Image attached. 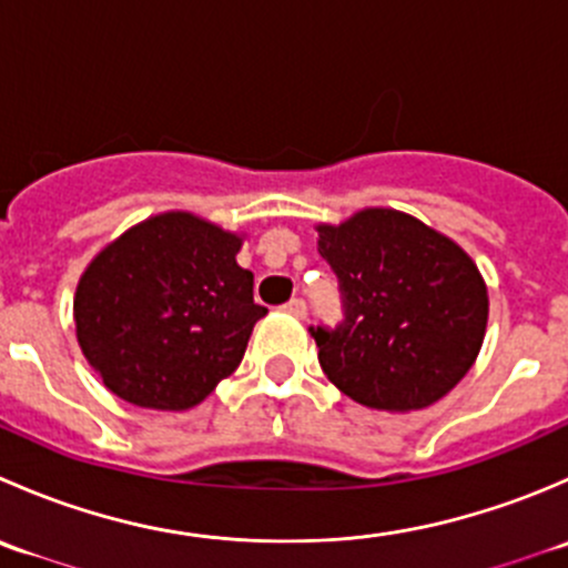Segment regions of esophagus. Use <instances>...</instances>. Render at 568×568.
<instances>
[{"mask_svg": "<svg viewBox=\"0 0 568 568\" xmlns=\"http://www.w3.org/2000/svg\"><path fill=\"white\" fill-rule=\"evenodd\" d=\"M283 311L291 313V316H294V318H305V316H307L305 300H291V302H285Z\"/></svg>", "mask_w": 568, "mask_h": 568, "instance_id": "esophagus-1", "label": "esophagus"}]
</instances>
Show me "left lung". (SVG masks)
Segmentation results:
<instances>
[{"mask_svg":"<svg viewBox=\"0 0 568 568\" xmlns=\"http://www.w3.org/2000/svg\"><path fill=\"white\" fill-rule=\"evenodd\" d=\"M316 231L346 305L337 329H313L326 379L379 412L445 398L478 359L489 321L473 257L417 216L379 205Z\"/></svg>","mask_w":568,"mask_h":568,"instance_id":"8db88e82","label":"left lung"}]
</instances>
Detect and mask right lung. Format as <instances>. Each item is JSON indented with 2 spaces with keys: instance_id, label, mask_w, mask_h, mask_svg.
I'll return each instance as SVG.
<instances>
[{
  "instance_id": "obj_1",
  "label": "right lung",
  "mask_w": 568,
  "mask_h": 568,
  "mask_svg": "<svg viewBox=\"0 0 568 568\" xmlns=\"http://www.w3.org/2000/svg\"><path fill=\"white\" fill-rule=\"evenodd\" d=\"M244 233L164 211L109 242L73 294L77 341L106 390L183 412L233 374L266 307L236 255Z\"/></svg>"
}]
</instances>
